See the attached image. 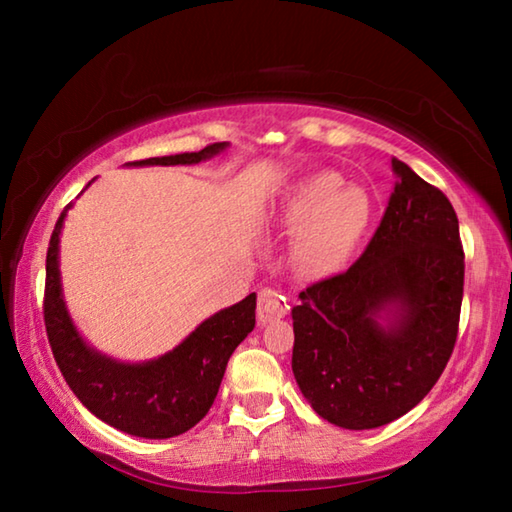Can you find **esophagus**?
I'll use <instances>...</instances> for the list:
<instances>
[{"label":"esophagus","mask_w":512,"mask_h":512,"mask_svg":"<svg viewBox=\"0 0 512 512\" xmlns=\"http://www.w3.org/2000/svg\"><path fill=\"white\" fill-rule=\"evenodd\" d=\"M287 311H289L287 298H284L277 289L264 287L257 293V323L259 325H266V323H271V320L282 318Z\"/></svg>","instance_id":"obj_1"}]
</instances>
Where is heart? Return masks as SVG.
<instances>
[{
    "label": "heart",
    "mask_w": 512,
    "mask_h": 512,
    "mask_svg": "<svg viewBox=\"0 0 512 512\" xmlns=\"http://www.w3.org/2000/svg\"><path fill=\"white\" fill-rule=\"evenodd\" d=\"M336 173H318L287 205V223L298 230L293 262L307 275L334 271L357 246L368 225L370 205L359 189H341Z\"/></svg>",
    "instance_id": "b5f03b06"
}]
</instances>
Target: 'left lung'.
Listing matches in <instances>:
<instances>
[{"instance_id":"8db88e82","label":"left lung","mask_w":512,"mask_h":512,"mask_svg":"<svg viewBox=\"0 0 512 512\" xmlns=\"http://www.w3.org/2000/svg\"><path fill=\"white\" fill-rule=\"evenodd\" d=\"M395 187L348 271L300 291L291 368L320 418L375 429L424 400L452 357L465 253L449 198L393 160ZM395 306L393 326L374 318Z\"/></svg>"}]
</instances>
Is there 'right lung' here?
<instances>
[{
    "instance_id": "obj_1",
    "label": "right lung",
    "mask_w": 512,
    "mask_h": 512,
    "mask_svg": "<svg viewBox=\"0 0 512 512\" xmlns=\"http://www.w3.org/2000/svg\"><path fill=\"white\" fill-rule=\"evenodd\" d=\"M225 146V142H214L198 153L164 155L128 164H194L223 151ZM69 205L60 212L49 239L42 300L47 339L58 368L83 406L110 427L140 438L180 436L210 411L232 352L253 332L255 293L207 318L176 350L160 359L128 366L101 357L76 334L60 296L58 235Z\"/></svg>"
}]
</instances>
